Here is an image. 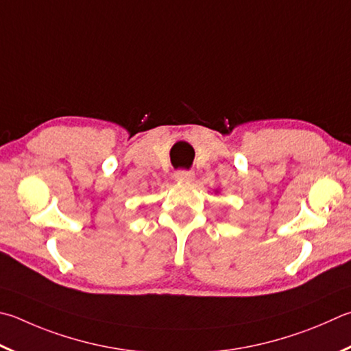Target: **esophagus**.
I'll list each match as a JSON object with an SVG mask.
<instances>
[{
    "mask_svg": "<svg viewBox=\"0 0 351 351\" xmlns=\"http://www.w3.org/2000/svg\"><path fill=\"white\" fill-rule=\"evenodd\" d=\"M193 178H195V173L190 170H178L175 173V180L180 182H190L193 181Z\"/></svg>",
    "mask_w": 351,
    "mask_h": 351,
    "instance_id": "esophagus-1",
    "label": "esophagus"
}]
</instances>
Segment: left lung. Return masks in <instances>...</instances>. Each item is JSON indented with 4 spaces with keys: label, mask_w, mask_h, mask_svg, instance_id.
Here are the masks:
<instances>
[{
    "label": "left lung",
    "mask_w": 351,
    "mask_h": 351,
    "mask_svg": "<svg viewBox=\"0 0 351 351\" xmlns=\"http://www.w3.org/2000/svg\"><path fill=\"white\" fill-rule=\"evenodd\" d=\"M216 193H218V190H216Z\"/></svg>",
    "instance_id": "obj_1"
}]
</instances>
